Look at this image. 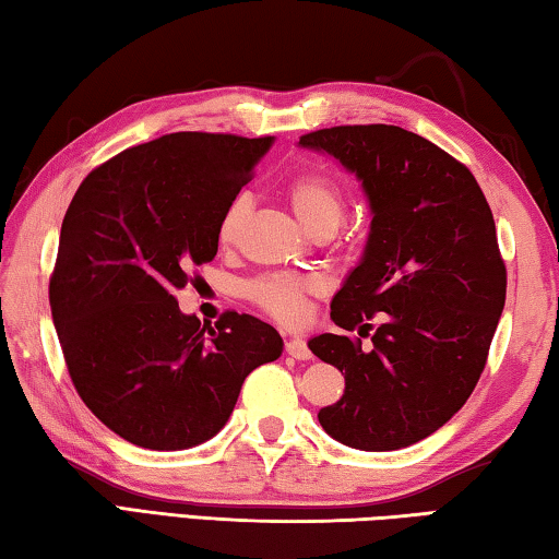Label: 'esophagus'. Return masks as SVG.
Wrapping results in <instances>:
<instances>
[{
	"mask_svg": "<svg viewBox=\"0 0 559 559\" xmlns=\"http://www.w3.org/2000/svg\"><path fill=\"white\" fill-rule=\"evenodd\" d=\"M285 350L297 360H309L311 358V350L307 346V341H301V338H289L285 344Z\"/></svg>",
	"mask_w": 559,
	"mask_h": 559,
	"instance_id": "obj_1",
	"label": "esophagus"
}]
</instances>
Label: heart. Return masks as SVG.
Wrapping results in <instances>:
<instances>
[{
    "label": "heart",
    "instance_id": "obj_1",
    "mask_svg": "<svg viewBox=\"0 0 559 559\" xmlns=\"http://www.w3.org/2000/svg\"><path fill=\"white\" fill-rule=\"evenodd\" d=\"M285 195L292 213L311 235L334 233L344 218V189L324 171L295 174L285 183ZM250 205L248 193H238L228 201L218 221L221 245L235 242L245 221H248ZM321 289H324V282L317 274L270 272L250 280L242 292L264 314L282 321V324H297L307 314V299L319 295Z\"/></svg>",
    "mask_w": 559,
    "mask_h": 559
}]
</instances>
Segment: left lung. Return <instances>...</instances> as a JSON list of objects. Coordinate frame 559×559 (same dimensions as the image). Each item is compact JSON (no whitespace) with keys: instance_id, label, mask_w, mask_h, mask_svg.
<instances>
[{"instance_id":"1","label":"left lung","mask_w":559,"mask_h":559,"mask_svg":"<svg viewBox=\"0 0 559 559\" xmlns=\"http://www.w3.org/2000/svg\"><path fill=\"white\" fill-rule=\"evenodd\" d=\"M299 144L356 174L373 213L364 258L331 301L334 324L373 346L336 334L309 341L346 378L319 423L364 452L409 447L447 425L484 373L506 305L493 213L462 162L403 127L341 124Z\"/></svg>"}]
</instances>
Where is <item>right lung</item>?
Masks as SVG:
<instances>
[{
    "instance_id": "right-lung-1",
    "label": "right lung",
    "mask_w": 559,
    "mask_h": 559,
    "mask_svg": "<svg viewBox=\"0 0 559 559\" xmlns=\"http://www.w3.org/2000/svg\"><path fill=\"white\" fill-rule=\"evenodd\" d=\"M272 136L174 132L85 176L48 285L73 385L127 442L156 452L218 435L242 380L282 354L270 324L225 311L215 329L174 292L218 252V221Z\"/></svg>"
}]
</instances>
